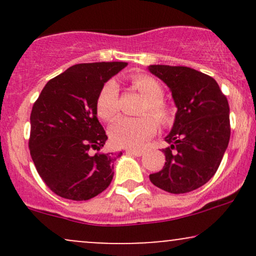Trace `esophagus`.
<instances>
[{
    "label": "esophagus",
    "mask_w": 256,
    "mask_h": 256,
    "mask_svg": "<svg viewBox=\"0 0 256 256\" xmlns=\"http://www.w3.org/2000/svg\"><path fill=\"white\" fill-rule=\"evenodd\" d=\"M126 154L134 155V156H140V155L144 154V150H142V149H128V150H126Z\"/></svg>",
    "instance_id": "obj_1"
}]
</instances>
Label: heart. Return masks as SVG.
Instances as JSON below:
<instances>
[{"instance_id": "obj_1", "label": "heart", "mask_w": 256, "mask_h": 256, "mask_svg": "<svg viewBox=\"0 0 256 256\" xmlns=\"http://www.w3.org/2000/svg\"><path fill=\"white\" fill-rule=\"evenodd\" d=\"M132 85L143 98V113H149L160 122L168 120L170 110L162 101L164 90L156 79L149 76L138 74L132 78ZM98 114L104 120L116 118L119 112V88L114 80H108L102 86L96 102ZM156 131V122L149 116L140 118L116 119L110 128V142L122 148H140Z\"/></svg>"}]
</instances>
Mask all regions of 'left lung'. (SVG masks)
Wrapping results in <instances>:
<instances>
[{"label": "left lung", "instance_id": "8db88e82", "mask_svg": "<svg viewBox=\"0 0 256 256\" xmlns=\"http://www.w3.org/2000/svg\"><path fill=\"white\" fill-rule=\"evenodd\" d=\"M148 70L170 88L177 107L162 149L166 162L149 176L171 194L198 189L216 174L230 140L228 98L212 77L185 66L150 64Z\"/></svg>", "mask_w": 256, "mask_h": 256}]
</instances>
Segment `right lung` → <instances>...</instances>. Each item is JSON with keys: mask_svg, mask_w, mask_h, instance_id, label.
Here are the masks:
<instances>
[{"mask_svg": "<svg viewBox=\"0 0 256 256\" xmlns=\"http://www.w3.org/2000/svg\"><path fill=\"white\" fill-rule=\"evenodd\" d=\"M126 66L128 62L74 64L50 79L34 104L31 158L46 186L61 198L90 200L113 179V154L100 152L108 137L98 119L96 102L106 82Z\"/></svg>", "mask_w": 256, "mask_h": 256, "instance_id": "obj_1", "label": "right lung"}]
</instances>
